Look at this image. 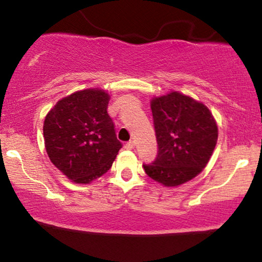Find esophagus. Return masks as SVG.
I'll return each mask as SVG.
<instances>
[{"label": "esophagus", "mask_w": 262, "mask_h": 262, "mask_svg": "<svg viewBox=\"0 0 262 262\" xmlns=\"http://www.w3.org/2000/svg\"><path fill=\"white\" fill-rule=\"evenodd\" d=\"M134 148H135V142H134V141L127 142L126 144H125V149H127V150H132Z\"/></svg>", "instance_id": "34e87169"}]
</instances>
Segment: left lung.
Masks as SVG:
<instances>
[{"label":"left lung","instance_id":"1","mask_svg":"<svg viewBox=\"0 0 262 262\" xmlns=\"http://www.w3.org/2000/svg\"><path fill=\"white\" fill-rule=\"evenodd\" d=\"M150 106L159 152L152 163L143 164L146 175L166 187L192 180L209 163L217 144L212 113L179 92L154 98Z\"/></svg>","mask_w":262,"mask_h":262}]
</instances>
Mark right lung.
<instances>
[{"label": "right lung", "instance_id": "obj_1", "mask_svg": "<svg viewBox=\"0 0 262 262\" xmlns=\"http://www.w3.org/2000/svg\"><path fill=\"white\" fill-rule=\"evenodd\" d=\"M108 102L102 89H83L59 100L45 117L50 161L76 184H89L105 174L121 148L107 113Z\"/></svg>", "mask_w": 262, "mask_h": 262}]
</instances>
